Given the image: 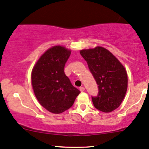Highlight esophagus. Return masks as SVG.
I'll return each mask as SVG.
<instances>
[{"label": "esophagus", "instance_id": "1", "mask_svg": "<svg viewBox=\"0 0 149 149\" xmlns=\"http://www.w3.org/2000/svg\"><path fill=\"white\" fill-rule=\"evenodd\" d=\"M79 90H80L81 92H84V87H79Z\"/></svg>", "mask_w": 149, "mask_h": 149}]
</instances>
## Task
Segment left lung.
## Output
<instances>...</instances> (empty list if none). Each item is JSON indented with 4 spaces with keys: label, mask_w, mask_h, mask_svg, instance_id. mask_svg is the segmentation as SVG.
<instances>
[{
    "label": "left lung",
    "mask_w": 149,
    "mask_h": 149,
    "mask_svg": "<svg viewBox=\"0 0 149 149\" xmlns=\"http://www.w3.org/2000/svg\"><path fill=\"white\" fill-rule=\"evenodd\" d=\"M79 52L98 84V95L92 97L94 106L103 112H111L120 106L126 95L128 77L125 68L112 53L102 47Z\"/></svg>",
    "instance_id": "obj_1"
}]
</instances>
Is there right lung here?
I'll return each instance as SVG.
<instances>
[{
    "instance_id": "1",
    "label": "right lung",
    "mask_w": 149,
    "mask_h": 149,
    "mask_svg": "<svg viewBox=\"0 0 149 149\" xmlns=\"http://www.w3.org/2000/svg\"><path fill=\"white\" fill-rule=\"evenodd\" d=\"M70 54L71 50L65 47H52L40 57L32 71L35 95L51 113H60L69 109L80 93L64 72Z\"/></svg>"
}]
</instances>
